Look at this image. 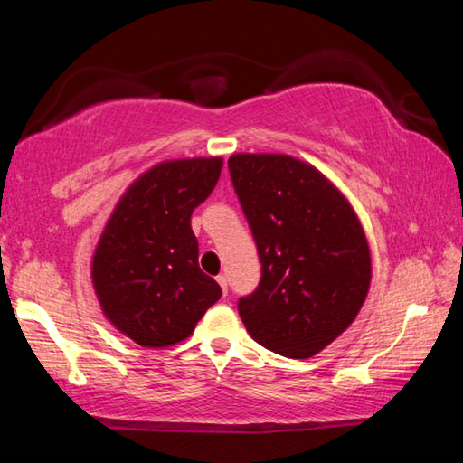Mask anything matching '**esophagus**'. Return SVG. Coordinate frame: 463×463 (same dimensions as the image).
Masks as SVG:
<instances>
[{
  "label": "esophagus",
  "mask_w": 463,
  "mask_h": 463,
  "mask_svg": "<svg viewBox=\"0 0 463 463\" xmlns=\"http://www.w3.org/2000/svg\"><path fill=\"white\" fill-rule=\"evenodd\" d=\"M216 281H218V284H221V288H222V292H224V294L229 292V279H226V276H218V278H216Z\"/></svg>",
  "instance_id": "esophagus-1"
}]
</instances>
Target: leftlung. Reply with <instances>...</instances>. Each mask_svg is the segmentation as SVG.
<instances>
[{
  "label": "left lung",
  "instance_id": "left-lung-1",
  "mask_svg": "<svg viewBox=\"0 0 463 463\" xmlns=\"http://www.w3.org/2000/svg\"><path fill=\"white\" fill-rule=\"evenodd\" d=\"M229 171L253 232L261 279L239 298L249 335L265 349L307 359L354 323L372 281V257L345 195L289 155L239 153Z\"/></svg>",
  "mask_w": 463,
  "mask_h": 463
}]
</instances>
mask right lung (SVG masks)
Wrapping results in <instances>:
<instances>
[{
  "instance_id": "1",
  "label": "right lung",
  "mask_w": 463,
  "mask_h": 463,
  "mask_svg": "<svg viewBox=\"0 0 463 463\" xmlns=\"http://www.w3.org/2000/svg\"><path fill=\"white\" fill-rule=\"evenodd\" d=\"M222 159H177L132 184L101 232L91 279L101 310L143 347L187 339L222 296L198 265L192 213L213 194Z\"/></svg>"
}]
</instances>
